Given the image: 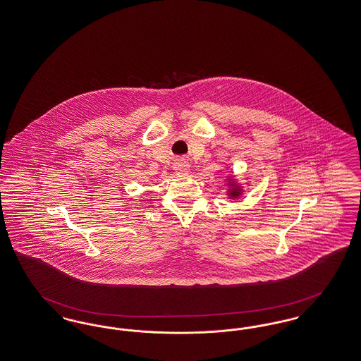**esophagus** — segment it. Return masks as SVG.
Wrapping results in <instances>:
<instances>
[{
	"label": "esophagus",
	"mask_w": 361,
	"mask_h": 361,
	"mask_svg": "<svg viewBox=\"0 0 361 361\" xmlns=\"http://www.w3.org/2000/svg\"><path fill=\"white\" fill-rule=\"evenodd\" d=\"M189 168H190V165L187 159H178L174 162L173 169L176 173H188Z\"/></svg>",
	"instance_id": "34e87169"
}]
</instances>
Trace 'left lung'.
I'll use <instances>...</instances> for the list:
<instances>
[{
	"label": "left lung",
	"instance_id": "8db88e82",
	"mask_svg": "<svg viewBox=\"0 0 361 361\" xmlns=\"http://www.w3.org/2000/svg\"><path fill=\"white\" fill-rule=\"evenodd\" d=\"M230 185H231V189L228 190V195L231 196V197H238V196H240V188L238 187V185H235V183H233V180H230Z\"/></svg>",
	"mask_w": 361,
	"mask_h": 361
}]
</instances>
